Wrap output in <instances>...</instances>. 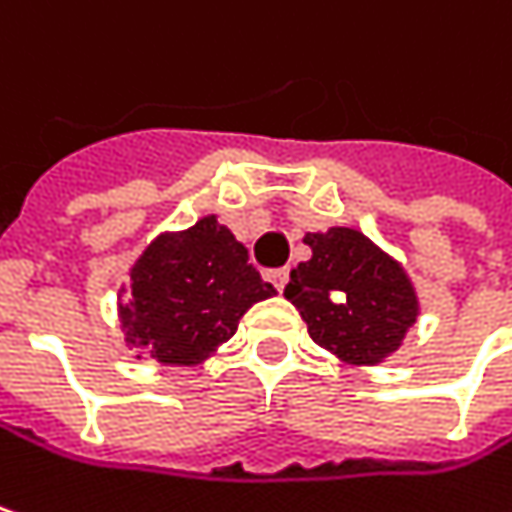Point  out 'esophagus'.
<instances>
[{
  "instance_id": "34e87169",
  "label": "esophagus",
  "mask_w": 512,
  "mask_h": 512,
  "mask_svg": "<svg viewBox=\"0 0 512 512\" xmlns=\"http://www.w3.org/2000/svg\"><path fill=\"white\" fill-rule=\"evenodd\" d=\"M268 282L274 285L276 291H282L285 288V282H288V268H274V271H268Z\"/></svg>"
}]
</instances>
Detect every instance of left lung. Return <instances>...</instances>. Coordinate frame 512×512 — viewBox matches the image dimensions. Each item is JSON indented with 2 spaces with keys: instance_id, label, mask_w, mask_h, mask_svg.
Returning <instances> with one entry per match:
<instances>
[{
  "instance_id": "left-lung-1",
  "label": "left lung",
  "mask_w": 512,
  "mask_h": 512,
  "mask_svg": "<svg viewBox=\"0 0 512 512\" xmlns=\"http://www.w3.org/2000/svg\"><path fill=\"white\" fill-rule=\"evenodd\" d=\"M309 262L285 285L314 344L347 364H379L402 347L420 303L408 274L370 238L349 227L306 233Z\"/></svg>"
}]
</instances>
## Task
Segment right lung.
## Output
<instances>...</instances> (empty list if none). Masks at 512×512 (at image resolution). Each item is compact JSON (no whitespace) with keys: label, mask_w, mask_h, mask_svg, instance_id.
Listing matches in <instances>:
<instances>
[{"label":"right lung","mask_w":512,"mask_h":512,"mask_svg":"<svg viewBox=\"0 0 512 512\" xmlns=\"http://www.w3.org/2000/svg\"><path fill=\"white\" fill-rule=\"evenodd\" d=\"M274 294L247 265V247L206 215L183 233L160 236L136 259L119 317L130 347L160 364H198L236 335L244 311Z\"/></svg>","instance_id":"right-lung-1"}]
</instances>
